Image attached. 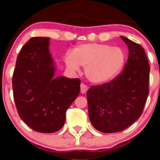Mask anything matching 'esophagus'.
Listing matches in <instances>:
<instances>
[{"instance_id":"1","label":"esophagus","mask_w":160,"mask_h":160,"mask_svg":"<svg viewBox=\"0 0 160 160\" xmlns=\"http://www.w3.org/2000/svg\"><path fill=\"white\" fill-rule=\"evenodd\" d=\"M88 90V87L87 85H85L84 83H81L80 84V92L82 93H86L87 91Z\"/></svg>"}]
</instances>
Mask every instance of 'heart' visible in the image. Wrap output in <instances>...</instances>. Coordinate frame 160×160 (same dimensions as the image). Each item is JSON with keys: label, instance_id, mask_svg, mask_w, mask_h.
Listing matches in <instances>:
<instances>
[{"label": "heart", "instance_id": "1", "mask_svg": "<svg viewBox=\"0 0 160 160\" xmlns=\"http://www.w3.org/2000/svg\"><path fill=\"white\" fill-rule=\"evenodd\" d=\"M126 53L120 47L101 43H86L77 46L72 52L65 55V63L72 72L84 67L87 79L95 84H102L115 78L123 70Z\"/></svg>", "mask_w": 160, "mask_h": 160}]
</instances>
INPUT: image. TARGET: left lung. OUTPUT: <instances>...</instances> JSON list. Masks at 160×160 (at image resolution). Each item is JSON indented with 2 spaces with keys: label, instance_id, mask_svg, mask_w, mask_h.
Here are the masks:
<instances>
[{
  "label": "left lung",
  "instance_id": "8db88e82",
  "mask_svg": "<svg viewBox=\"0 0 160 160\" xmlns=\"http://www.w3.org/2000/svg\"><path fill=\"white\" fill-rule=\"evenodd\" d=\"M121 38L128 49L123 72L87 93L90 122L104 133L122 132L132 125L141 116L149 95L150 67L145 50L126 37Z\"/></svg>",
  "mask_w": 160,
  "mask_h": 160
}]
</instances>
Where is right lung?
<instances>
[{
	"mask_svg": "<svg viewBox=\"0 0 160 160\" xmlns=\"http://www.w3.org/2000/svg\"><path fill=\"white\" fill-rule=\"evenodd\" d=\"M47 37H33L22 47L12 79L18 113L32 129L42 133L60 130L66 112L80 91V80L55 77L56 66Z\"/></svg>",
	"mask_w": 160,
	"mask_h": 160,
	"instance_id": "obj_1",
	"label": "right lung"
}]
</instances>
